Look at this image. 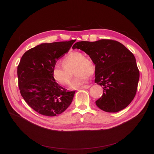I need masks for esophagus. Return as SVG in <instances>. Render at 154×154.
<instances>
[{
    "instance_id": "obj_1",
    "label": "esophagus",
    "mask_w": 154,
    "mask_h": 154,
    "mask_svg": "<svg viewBox=\"0 0 154 154\" xmlns=\"http://www.w3.org/2000/svg\"><path fill=\"white\" fill-rule=\"evenodd\" d=\"M91 86V85H85L80 87V88H82V89H87V88H89Z\"/></svg>"
}]
</instances>
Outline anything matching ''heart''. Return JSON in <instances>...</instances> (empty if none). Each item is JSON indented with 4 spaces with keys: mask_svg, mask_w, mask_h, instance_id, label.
Returning <instances> with one entry per match:
<instances>
[{
    "mask_svg": "<svg viewBox=\"0 0 154 154\" xmlns=\"http://www.w3.org/2000/svg\"><path fill=\"white\" fill-rule=\"evenodd\" d=\"M74 70L76 77L71 84L72 88H77L86 84L88 76L94 75L95 66L93 61L85 56L83 52L72 51L64 57L62 66L56 65L52 72V78L59 84L65 86L70 84Z\"/></svg>",
    "mask_w": 154,
    "mask_h": 154,
    "instance_id": "1",
    "label": "heart"
}]
</instances>
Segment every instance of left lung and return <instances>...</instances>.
Returning <instances> with one entry per match:
<instances>
[{
    "label": "left lung",
    "mask_w": 154,
    "mask_h": 154,
    "mask_svg": "<svg viewBox=\"0 0 154 154\" xmlns=\"http://www.w3.org/2000/svg\"><path fill=\"white\" fill-rule=\"evenodd\" d=\"M72 48L84 51L95 64V82L103 89L102 96L95 101L97 106L107 112L127 107L135 97L140 75L134 54L110 39L77 42Z\"/></svg>",
    "instance_id": "8db88e82"
}]
</instances>
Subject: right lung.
<instances>
[{"mask_svg": "<svg viewBox=\"0 0 154 154\" xmlns=\"http://www.w3.org/2000/svg\"><path fill=\"white\" fill-rule=\"evenodd\" d=\"M75 40L45 43L24 53L17 67L20 94L38 114L53 117L70 106L75 91H67L52 78L57 60L66 54Z\"/></svg>", "mask_w": 154, "mask_h": 154, "instance_id": "add662e5", "label": "right lung"}]
</instances>
